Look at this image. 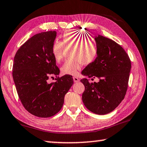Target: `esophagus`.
I'll return each instance as SVG.
<instances>
[{
  "mask_svg": "<svg viewBox=\"0 0 147 147\" xmlns=\"http://www.w3.org/2000/svg\"><path fill=\"white\" fill-rule=\"evenodd\" d=\"M73 79H74V82L75 83H77V82H80V80H79V78H77V77H74Z\"/></svg>",
  "mask_w": 147,
  "mask_h": 147,
  "instance_id": "obj_1",
  "label": "esophagus"
}]
</instances>
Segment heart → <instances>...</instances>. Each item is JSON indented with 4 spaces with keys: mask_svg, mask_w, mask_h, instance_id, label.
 Segmentation results:
<instances>
[{
    "mask_svg": "<svg viewBox=\"0 0 147 147\" xmlns=\"http://www.w3.org/2000/svg\"><path fill=\"white\" fill-rule=\"evenodd\" d=\"M64 47L71 48L69 56L61 67L63 74L76 76L81 68L82 63L88 65L93 63L98 54V46L93 39L88 37L80 31L68 30L62 34V42L55 40L52 44V54L55 60L59 62L63 58Z\"/></svg>",
    "mask_w": 147,
    "mask_h": 147,
    "instance_id": "heart-1",
    "label": "heart"
}]
</instances>
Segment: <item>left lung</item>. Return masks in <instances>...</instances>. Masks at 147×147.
I'll list each match as a JSON object with an SVG mask.
<instances>
[{
	"label": "left lung",
	"mask_w": 147,
	"mask_h": 147,
	"mask_svg": "<svg viewBox=\"0 0 147 147\" xmlns=\"http://www.w3.org/2000/svg\"><path fill=\"white\" fill-rule=\"evenodd\" d=\"M95 40L98 46V54L82 74L99 78V82L91 83L86 78L81 80L85 86L82 101L90 111L105 115L113 111L124 99L131 63L124 49L113 40L101 35Z\"/></svg>",
	"instance_id": "8db88e82"
}]
</instances>
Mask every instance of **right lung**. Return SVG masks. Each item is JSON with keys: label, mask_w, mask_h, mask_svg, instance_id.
<instances>
[{"label": "right lung", "mask_w": 147, "mask_h": 147, "mask_svg": "<svg viewBox=\"0 0 147 147\" xmlns=\"http://www.w3.org/2000/svg\"><path fill=\"white\" fill-rule=\"evenodd\" d=\"M56 37V31L35 34L20 46L14 58L12 77L19 99L30 113L39 117L58 113L74 84L70 75L48 82L49 77L59 74L52 54Z\"/></svg>", "instance_id": "add662e5"}]
</instances>
